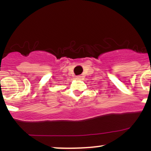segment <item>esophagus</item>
Listing matches in <instances>:
<instances>
[{
	"label": "esophagus",
	"mask_w": 151,
	"mask_h": 151,
	"mask_svg": "<svg viewBox=\"0 0 151 151\" xmlns=\"http://www.w3.org/2000/svg\"><path fill=\"white\" fill-rule=\"evenodd\" d=\"M76 79H81V76H80V75L77 76V77H76Z\"/></svg>",
	"instance_id": "34e87169"
}]
</instances>
